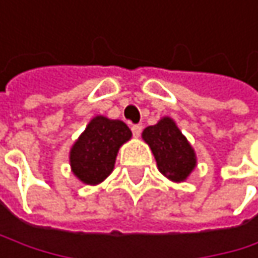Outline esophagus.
Instances as JSON below:
<instances>
[{
	"label": "esophagus",
	"instance_id": "34e87169",
	"mask_svg": "<svg viewBox=\"0 0 258 258\" xmlns=\"http://www.w3.org/2000/svg\"><path fill=\"white\" fill-rule=\"evenodd\" d=\"M132 132H133V136H135V138H139L141 133H142V125H141V123L133 125V126H132Z\"/></svg>",
	"mask_w": 258,
	"mask_h": 258
}]
</instances>
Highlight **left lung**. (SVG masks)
Segmentation results:
<instances>
[{"label":"left lung","instance_id":"1","mask_svg":"<svg viewBox=\"0 0 258 258\" xmlns=\"http://www.w3.org/2000/svg\"><path fill=\"white\" fill-rule=\"evenodd\" d=\"M142 138L151 147L157 167L163 176L174 182H182L194 170V150L173 119L163 117L156 125L147 126Z\"/></svg>","mask_w":258,"mask_h":258}]
</instances>
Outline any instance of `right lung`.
Returning <instances> with one entry per match:
<instances>
[{
  "instance_id": "add662e5",
  "label": "right lung",
  "mask_w": 258,
  "mask_h": 258,
  "mask_svg": "<svg viewBox=\"0 0 258 258\" xmlns=\"http://www.w3.org/2000/svg\"><path fill=\"white\" fill-rule=\"evenodd\" d=\"M132 138L122 120L96 116L87 125L70 151V165L75 176L88 185L102 182L114 167L119 147Z\"/></svg>"
}]
</instances>
